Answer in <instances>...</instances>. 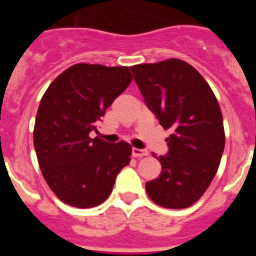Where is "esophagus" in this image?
Wrapping results in <instances>:
<instances>
[{
	"label": "esophagus",
	"instance_id": "34e87169",
	"mask_svg": "<svg viewBox=\"0 0 256 256\" xmlns=\"http://www.w3.org/2000/svg\"><path fill=\"white\" fill-rule=\"evenodd\" d=\"M148 151L146 150H142V148H132V155L134 158H144V156L148 155Z\"/></svg>",
	"mask_w": 256,
	"mask_h": 256
}]
</instances>
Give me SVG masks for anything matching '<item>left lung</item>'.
Returning <instances> with one entry per match:
<instances>
[{
    "mask_svg": "<svg viewBox=\"0 0 256 256\" xmlns=\"http://www.w3.org/2000/svg\"><path fill=\"white\" fill-rule=\"evenodd\" d=\"M144 102L172 134L158 160L162 173L146 183L155 204L188 208L204 195L220 164L226 136L216 94L195 68L180 58L130 66Z\"/></svg>",
    "mask_w": 256,
    "mask_h": 256,
    "instance_id": "left-lung-1",
    "label": "left lung"
}]
</instances>
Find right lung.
Here are the masks:
<instances>
[{
	"mask_svg": "<svg viewBox=\"0 0 256 256\" xmlns=\"http://www.w3.org/2000/svg\"><path fill=\"white\" fill-rule=\"evenodd\" d=\"M130 82L126 66L80 62L64 70L44 92L33 142L47 184L65 204L80 209L100 205L130 164V144L91 138L90 132Z\"/></svg>",
	"mask_w": 256,
	"mask_h": 256,
	"instance_id": "1",
	"label": "right lung"
}]
</instances>
